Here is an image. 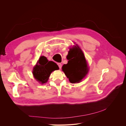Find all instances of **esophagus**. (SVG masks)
<instances>
[{
  "label": "esophagus",
  "instance_id": "obj_1",
  "mask_svg": "<svg viewBox=\"0 0 126 126\" xmlns=\"http://www.w3.org/2000/svg\"><path fill=\"white\" fill-rule=\"evenodd\" d=\"M58 65L60 69H61L62 68V64L61 63H58Z\"/></svg>",
  "mask_w": 126,
  "mask_h": 126
}]
</instances>
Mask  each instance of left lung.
<instances>
[{
    "label": "left lung",
    "instance_id": "8db88e82",
    "mask_svg": "<svg viewBox=\"0 0 126 126\" xmlns=\"http://www.w3.org/2000/svg\"><path fill=\"white\" fill-rule=\"evenodd\" d=\"M67 64H64L62 70L71 83L80 82L88 71L87 64L83 52L78 46L70 49L67 56Z\"/></svg>",
    "mask_w": 126,
    "mask_h": 126
}]
</instances>
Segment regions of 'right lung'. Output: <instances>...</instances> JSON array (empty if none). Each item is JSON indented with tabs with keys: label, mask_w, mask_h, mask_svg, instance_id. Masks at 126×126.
Masks as SVG:
<instances>
[{
	"label": "right lung",
	"mask_w": 126,
	"mask_h": 126,
	"mask_svg": "<svg viewBox=\"0 0 126 126\" xmlns=\"http://www.w3.org/2000/svg\"><path fill=\"white\" fill-rule=\"evenodd\" d=\"M59 69L56 63L48 61L46 57L41 56L33 69L32 74L38 81L44 84L47 82L51 72Z\"/></svg>",
	"instance_id": "1"
}]
</instances>
